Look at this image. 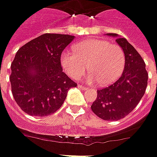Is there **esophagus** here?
Wrapping results in <instances>:
<instances>
[{
    "label": "esophagus",
    "mask_w": 157,
    "mask_h": 157,
    "mask_svg": "<svg viewBox=\"0 0 157 157\" xmlns=\"http://www.w3.org/2000/svg\"><path fill=\"white\" fill-rule=\"evenodd\" d=\"M78 87L81 89H82V90H87V89H89L88 87H85V86H83V85H78Z\"/></svg>",
    "instance_id": "esophagus-1"
}]
</instances>
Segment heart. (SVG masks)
Listing matches in <instances>:
<instances>
[{"instance_id":"heart-1","label":"heart","mask_w":157,"mask_h":157,"mask_svg":"<svg viewBox=\"0 0 157 157\" xmlns=\"http://www.w3.org/2000/svg\"><path fill=\"white\" fill-rule=\"evenodd\" d=\"M61 63L68 76L78 80L88 67L90 83L109 85L116 82L125 66V55L121 46L101 39H90L74 47V53L65 51Z\"/></svg>"}]
</instances>
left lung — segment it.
I'll use <instances>...</instances> for the list:
<instances>
[{
    "label": "left lung",
    "instance_id": "1",
    "mask_svg": "<svg viewBox=\"0 0 157 157\" xmlns=\"http://www.w3.org/2000/svg\"><path fill=\"white\" fill-rule=\"evenodd\" d=\"M116 41L125 55L123 73L114 83L97 89L96 100L91 105L92 111L105 121H118L128 116L141 101L148 85V72L140 54L125 38L117 37Z\"/></svg>",
    "mask_w": 157,
    "mask_h": 157
}]
</instances>
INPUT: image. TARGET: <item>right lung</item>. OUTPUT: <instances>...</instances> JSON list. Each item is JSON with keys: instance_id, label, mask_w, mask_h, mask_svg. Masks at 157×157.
Masks as SVG:
<instances>
[{"instance_id": "add662e5", "label": "right lung", "mask_w": 157, "mask_h": 157, "mask_svg": "<svg viewBox=\"0 0 157 157\" xmlns=\"http://www.w3.org/2000/svg\"><path fill=\"white\" fill-rule=\"evenodd\" d=\"M75 36L44 34L20 48L11 63L10 82L14 101L28 115L56 112L68 89L77 83L62 72L61 56Z\"/></svg>"}]
</instances>
